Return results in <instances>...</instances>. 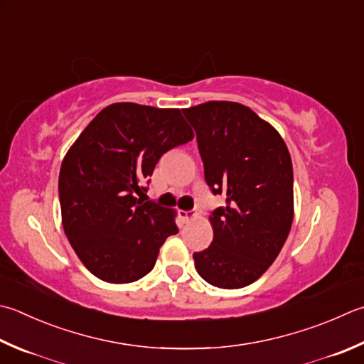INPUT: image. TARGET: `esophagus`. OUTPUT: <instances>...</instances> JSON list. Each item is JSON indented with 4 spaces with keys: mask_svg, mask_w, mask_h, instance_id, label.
Segmentation results:
<instances>
[{
    "mask_svg": "<svg viewBox=\"0 0 364 364\" xmlns=\"http://www.w3.org/2000/svg\"><path fill=\"white\" fill-rule=\"evenodd\" d=\"M196 212L195 210H179V217L182 218V222H191V220H195L196 218Z\"/></svg>",
    "mask_w": 364,
    "mask_h": 364,
    "instance_id": "1",
    "label": "esophagus"
}]
</instances>
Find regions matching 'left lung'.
Returning a JSON list of instances; mask_svg holds the SVG:
<instances>
[{
  "mask_svg": "<svg viewBox=\"0 0 364 364\" xmlns=\"http://www.w3.org/2000/svg\"><path fill=\"white\" fill-rule=\"evenodd\" d=\"M196 132L204 177L226 205L209 215L214 239L193 253L200 276L218 289H242L266 272L291 230L293 166L282 136L241 102L182 109Z\"/></svg>",
  "mask_w": 364,
  "mask_h": 364,
  "instance_id": "left-lung-1",
  "label": "left lung"
}]
</instances>
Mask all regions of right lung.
Masks as SVG:
<instances>
[{
	"label": "right lung",
	"mask_w": 364,
	"mask_h": 364,
	"mask_svg": "<svg viewBox=\"0 0 364 364\" xmlns=\"http://www.w3.org/2000/svg\"><path fill=\"white\" fill-rule=\"evenodd\" d=\"M193 138L181 109L114 102L74 141L58 177L61 225L93 276L129 284L152 271L177 212L138 196L161 155Z\"/></svg>",
	"instance_id": "right-lung-1"
}]
</instances>
